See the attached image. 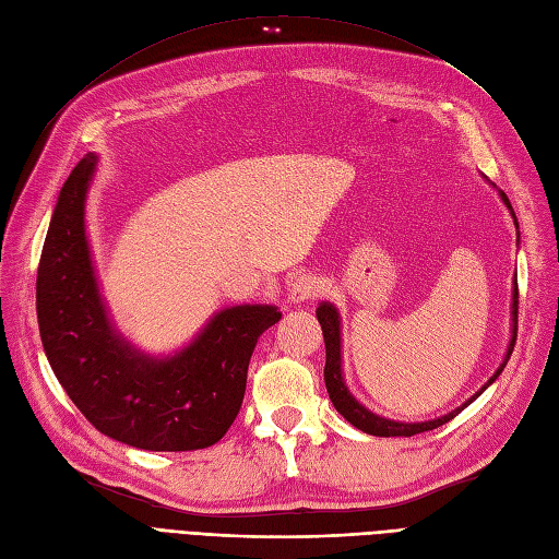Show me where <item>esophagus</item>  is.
<instances>
[{
  "mask_svg": "<svg viewBox=\"0 0 559 559\" xmlns=\"http://www.w3.org/2000/svg\"><path fill=\"white\" fill-rule=\"evenodd\" d=\"M286 292H289L292 302H306V300H312V298L324 294V282L310 273H302L289 282Z\"/></svg>",
  "mask_w": 559,
  "mask_h": 559,
  "instance_id": "34e87169",
  "label": "esophagus"
}]
</instances>
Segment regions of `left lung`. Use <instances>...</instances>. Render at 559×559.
<instances>
[{
    "mask_svg": "<svg viewBox=\"0 0 559 559\" xmlns=\"http://www.w3.org/2000/svg\"><path fill=\"white\" fill-rule=\"evenodd\" d=\"M499 195L503 200V205L511 210L513 222L518 226V218H515V212L511 207L509 198H506L503 191H499ZM511 314H513V329H511L513 335H511V343H509V352H506L503 364L497 368V373L480 386V392L473 394L466 403L460 405V408H454L452 413H448L443 417H436V419H429V421H394V419H386V417L370 413L368 408H364V405L357 399L349 394V389L345 386V380H343V368H341V364H343V357H341V317H337V310L331 306V302H321V306L317 308V319L321 324V333H324V345H326L324 382H326L329 396L335 405V411L341 413L352 427H357V429H361L364 433H370V436H415V433H421V431H431L436 427H443L445 421H450L452 417L460 415L466 408V405L476 401L485 392V389L501 376V370L506 368V364H509L513 347H515V337H518V280H513Z\"/></svg>",
    "mask_w": 559,
    "mask_h": 559,
    "instance_id": "left-lung-1",
    "label": "left lung"
}]
</instances>
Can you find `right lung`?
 Here are the masks:
<instances>
[{"mask_svg":"<svg viewBox=\"0 0 559 559\" xmlns=\"http://www.w3.org/2000/svg\"><path fill=\"white\" fill-rule=\"evenodd\" d=\"M97 156L86 154L60 189L37 273L44 352L91 425L126 445L186 452L222 441L240 413L259 335L275 306L216 312L175 357H148L118 333L99 296L86 238V193Z\"/></svg>","mask_w":559,"mask_h":559,"instance_id":"right-lung-1","label":"right lung"}]
</instances>
